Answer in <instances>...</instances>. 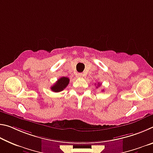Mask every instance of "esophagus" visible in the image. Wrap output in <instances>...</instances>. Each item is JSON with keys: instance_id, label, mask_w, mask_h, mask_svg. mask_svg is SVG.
Masks as SVG:
<instances>
[{"instance_id": "obj_1", "label": "esophagus", "mask_w": 153, "mask_h": 153, "mask_svg": "<svg viewBox=\"0 0 153 153\" xmlns=\"http://www.w3.org/2000/svg\"><path fill=\"white\" fill-rule=\"evenodd\" d=\"M77 76L79 77H83V74H81V73H80V74H77Z\"/></svg>"}]
</instances>
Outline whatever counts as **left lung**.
Returning <instances> with one entry per match:
<instances>
[{
	"mask_svg": "<svg viewBox=\"0 0 153 153\" xmlns=\"http://www.w3.org/2000/svg\"><path fill=\"white\" fill-rule=\"evenodd\" d=\"M100 85H101V84H100V83H99V84H98V86H100ZM98 86H97V88H98Z\"/></svg>",
	"mask_w": 153,
	"mask_h": 153,
	"instance_id": "8db88e82",
	"label": "left lung"
}]
</instances>
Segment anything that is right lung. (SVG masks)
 Masks as SVG:
<instances>
[{
  "instance_id": "obj_1",
  "label": "right lung",
  "mask_w": 153,
  "mask_h": 153,
  "mask_svg": "<svg viewBox=\"0 0 153 153\" xmlns=\"http://www.w3.org/2000/svg\"><path fill=\"white\" fill-rule=\"evenodd\" d=\"M69 83V79L67 77H61L59 78L53 86H51L52 91L59 92L63 90Z\"/></svg>"
}]
</instances>
